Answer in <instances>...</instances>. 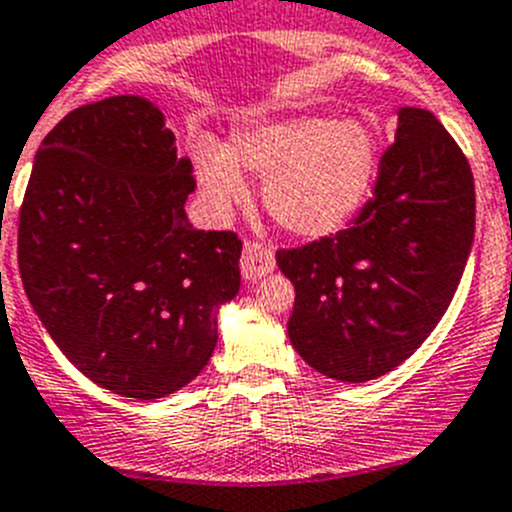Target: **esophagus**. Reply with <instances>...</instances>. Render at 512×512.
Segmentation results:
<instances>
[{"mask_svg": "<svg viewBox=\"0 0 512 512\" xmlns=\"http://www.w3.org/2000/svg\"><path fill=\"white\" fill-rule=\"evenodd\" d=\"M275 270V255L265 242L257 239H247L245 250H242V275L247 280H260L267 273Z\"/></svg>", "mask_w": 512, "mask_h": 512, "instance_id": "obj_1", "label": "esophagus"}]
</instances>
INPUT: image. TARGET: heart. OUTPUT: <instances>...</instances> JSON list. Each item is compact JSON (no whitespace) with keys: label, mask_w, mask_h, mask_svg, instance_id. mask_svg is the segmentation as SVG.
<instances>
[{"label":"heart","mask_w":512,"mask_h":512,"mask_svg":"<svg viewBox=\"0 0 512 512\" xmlns=\"http://www.w3.org/2000/svg\"><path fill=\"white\" fill-rule=\"evenodd\" d=\"M377 160V137L365 122L316 114L250 124L234 132L229 153L199 145L193 155L201 191L216 211L245 201L247 183L239 168L250 170L265 178L267 214L301 237L336 232L365 206Z\"/></svg>","instance_id":"b5f03b06"}]
</instances>
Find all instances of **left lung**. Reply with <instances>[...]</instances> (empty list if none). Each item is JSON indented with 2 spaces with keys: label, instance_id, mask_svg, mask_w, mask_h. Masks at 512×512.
Segmentation results:
<instances>
[{
  "label": "left lung",
  "instance_id": "left-lung-1",
  "mask_svg": "<svg viewBox=\"0 0 512 512\" xmlns=\"http://www.w3.org/2000/svg\"><path fill=\"white\" fill-rule=\"evenodd\" d=\"M472 239L467 155L434 114L400 109L372 196L349 227L275 255L296 285L290 342L334 380L388 375L441 321Z\"/></svg>",
  "mask_w": 512,
  "mask_h": 512
}]
</instances>
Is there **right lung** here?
<instances>
[{"label":"right lung","instance_id":"add662e5","mask_svg":"<svg viewBox=\"0 0 512 512\" xmlns=\"http://www.w3.org/2000/svg\"><path fill=\"white\" fill-rule=\"evenodd\" d=\"M191 160L142 96L68 112L45 135L17 229L25 293L78 370L122 398L176 393L216 347L242 239L188 224Z\"/></svg>","mask_w":512,"mask_h":512}]
</instances>
